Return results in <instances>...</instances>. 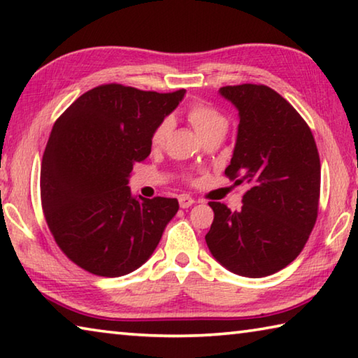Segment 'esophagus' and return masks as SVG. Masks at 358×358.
Wrapping results in <instances>:
<instances>
[{"instance_id":"obj_1","label":"esophagus","mask_w":358,"mask_h":358,"mask_svg":"<svg viewBox=\"0 0 358 358\" xmlns=\"http://www.w3.org/2000/svg\"><path fill=\"white\" fill-rule=\"evenodd\" d=\"M178 202H180V207L181 208H189L191 205L196 202L194 201L192 197H189V196H186V194H181V196L178 197Z\"/></svg>"}]
</instances>
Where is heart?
I'll use <instances>...</instances> for the list:
<instances>
[{
    "instance_id": "heart-1",
    "label": "heart",
    "mask_w": 358,
    "mask_h": 358,
    "mask_svg": "<svg viewBox=\"0 0 358 358\" xmlns=\"http://www.w3.org/2000/svg\"><path fill=\"white\" fill-rule=\"evenodd\" d=\"M186 120L197 132L199 137L205 141L210 137H224L227 131V118L226 115L221 113L216 107L210 106L208 102L196 101L186 108ZM172 131V120L164 118L159 124L156 126L151 136V145L153 148H161L166 143L169 134Z\"/></svg>"
}]
</instances>
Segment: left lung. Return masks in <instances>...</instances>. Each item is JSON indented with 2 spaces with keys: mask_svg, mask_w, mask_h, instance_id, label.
Returning <instances> with one entry per match:
<instances>
[{
  "mask_svg": "<svg viewBox=\"0 0 358 358\" xmlns=\"http://www.w3.org/2000/svg\"><path fill=\"white\" fill-rule=\"evenodd\" d=\"M240 123L226 175L250 185L243 207L210 202L215 220L205 241L235 275L262 278L282 270L301 252L316 224L320 161L310 126L265 85L222 87Z\"/></svg>",
  "mask_w": 358,
  "mask_h": 358,
  "instance_id": "left-lung-1",
  "label": "left lung"
}]
</instances>
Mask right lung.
Wrapping results in <instances>:
<instances>
[{"mask_svg":"<svg viewBox=\"0 0 358 358\" xmlns=\"http://www.w3.org/2000/svg\"><path fill=\"white\" fill-rule=\"evenodd\" d=\"M185 93L101 85L53 124L41 166L42 210L59 250L90 273L137 270L177 215V199L134 197L128 183L132 166L151 153L156 126Z\"/></svg>","mask_w":358,"mask_h":358,"instance_id":"1","label":"right lung"}]
</instances>
